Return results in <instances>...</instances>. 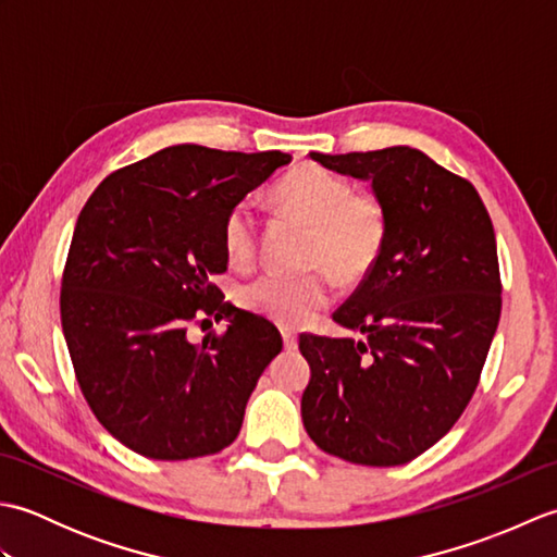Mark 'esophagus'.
I'll return each mask as SVG.
<instances>
[{
  "instance_id": "34e87169",
  "label": "esophagus",
  "mask_w": 557,
  "mask_h": 557,
  "mask_svg": "<svg viewBox=\"0 0 557 557\" xmlns=\"http://www.w3.org/2000/svg\"><path fill=\"white\" fill-rule=\"evenodd\" d=\"M282 342H285V349H287V351H294V349L299 347L297 335L289 333V330H285V333H282Z\"/></svg>"
}]
</instances>
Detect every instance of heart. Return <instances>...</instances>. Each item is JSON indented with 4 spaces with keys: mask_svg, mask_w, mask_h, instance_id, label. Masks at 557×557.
<instances>
[{
    "mask_svg": "<svg viewBox=\"0 0 557 557\" xmlns=\"http://www.w3.org/2000/svg\"><path fill=\"white\" fill-rule=\"evenodd\" d=\"M277 203L311 227L306 275L270 270L242 289V304L285 327H299L333 299V277L347 285L363 280L381 260L389 212L373 191H354L345 176L318 164L287 174L275 188ZM230 263L248 265L258 248V215L248 200L236 203L222 224Z\"/></svg>",
    "mask_w": 557,
    "mask_h": 557,
    "instance_id": "1",
    "label": "heart"
}]
</instances>
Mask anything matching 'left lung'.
I'll return each mask as SVG.
<instances>
[{
    "label": "left lung",
    "instance_id": "obj_1",
    "mask_svg": "<svg viewBox=\"0 0 557 557\" xmlns=\"http://www.w3.org/2000/svg\"><path fill=\"white\" fill-rule=\"evenodd\" d=\"M311 158L371 180L389 234L333 313L366 339L299 337L311 363L304 429L351 465H407L453 429L479 385L503 306L493 222L474 184L417 148Z\"/></svg>",
    "mask_w": 557,
    "mask_h": 557
}]
</instances>
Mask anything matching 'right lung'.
Returning <instances> with one entry per match:
<instances>
[{
	"label": "right lung",
	"mask_w": 557,
	"mask_h": 557,
	"mask_svg": "<svg viewBox=\"0 0 557 557\" xmlns=\"http://www.w3.org/2000/svg\"><path fill=\"white\" fill-rule=\"evenodd\" d=\"M289 160L172 146L104 176L83 206L59 294L62 327L90 411L134 453L194 459L239 435L282 337L263 315L224 304L212 275L227 270V212ZM200 314L231 325L194 346L185 330Z\"/></svg>",
	"instance_id": "right-lung-1"
}]
</instances>
